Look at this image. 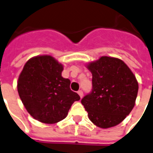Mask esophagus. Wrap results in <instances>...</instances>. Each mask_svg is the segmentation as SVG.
<instances>
[{"mask_svg":"<svg viewBox=\"0 0 153 153\" xmlns=\"http://www.w3.org/2000/svg\"><path fill=\"white\" fill-rule=\"evenodd\" d=\"M78 94H79V95L80 96V98H82V96H83V92H82V91H78Z\"/></svg>","mask_w":153,"mask_h":153,"instance_id":"obj_1","label":"esophagus"}]
</instances>
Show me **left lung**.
<instances>
[{
  "label": "left lung",
  "mask_w": 153,
  "mask_h": 153,
  "mask_svg": "<svg viewBox=\"0 0 153 153\" xmlns=\"http://www.w3.org/2000/svg\"><path fill=\"white\" fill-rule=\"evenodd\" d=\"M92 74V92L81 102L96 126L108 128L117 126L135 105L138 82L130 68L120 59L102 56L88 62Z\"/></svg>",
  "instance_id": "left-lung-1"
}]
</instances>
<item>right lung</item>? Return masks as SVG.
<instances>
[{"instance_id":"add662e5","label":"right lung","mask_w":153,"mask_h":153,"mask_svg":"<svg viewBox=\"0 0 153 153\" xmlns=\"http://www.w3.org/2000/svg\"><path fill=\"white\" fill-rule=\"evenodd\" d=\"M63 65L51 55L27 60L17 81V91L28 114L37 121L55 124L67 116L80 97L70 89L71 81L62 76Z\"/></svg>"}]
</instances>
